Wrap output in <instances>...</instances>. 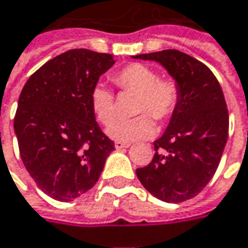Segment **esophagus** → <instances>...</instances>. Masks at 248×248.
<instances>
[{"instance_id": "esophagus-1", "label": "esophagus", "mask_w": 248, "mask_h": 248, "mask_svg": "<svg viewBox=\"0 0 248 248\" xmlns=\"http://www.w3.org/2000/svg\"><path fill=\"white\" fill-rule=\"evenodd\" d=\"M130 144H126V142H121V141H117L115 142V148L117 149H124V148H129Z\"/></svg>"}]
</instances>
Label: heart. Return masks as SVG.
<instances>
[{
	"mask_svg": "<svg viewBox=\"0 0 248 248\" xmlns=\"http://www.w3.org/2000/svg\"><path fill=\"white\" fill-rule=\"evenodd\" d=\"M114 81L124 91L137 93L136 112L145 114L133 119H119L111 124L117 117L114 95L103 84H97L91 91V107L95 117L104 124H108L107 134L121 142H133L152 137L156 126L152 118L166 119L175 110L179 100V89L171 78H159L152 67L142 63H131L121 69L114 76Z\"/></svg>",
	"mask_w": 248,
	"mask_h": 248,
	"instance_id": "b5f03b06",
	"label": "heart"
}]
</instances>
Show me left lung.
Returning a JSON list of instances; mask_svg holds the SVG:
<instances>
[{"instance_id":"obj_1","label":"left lung","mask_w":248,"mask_h":248,"mask_svg":"<svg viewBox=\"0 0 248 248\" xmlns=\"http://www.w3.org/2000/svg\"><path fill=\"white\" fill-rule=\"evenodd\" d=\"M133 58L160 63L179 89L170 124L153 142L152 161L136 170L137 178L161 201L190 200L213 178L227 144L230 118L223 89L206 65L178 50Z\"/></svg>"}]
</instances>
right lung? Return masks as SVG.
<instances>
[{
    "instance_id": "1",
    "label": "right lung",
    "mask_w": 248,
    "mask_h": 248,
    "mask_svg": "<svg viewBox=\"0 0 248 248\" xmlns=\"http://www.w3.org/2000/svg\"><path fill=\"white\" fill-rule=\"evenodd\" d=\"M114 55L75 48L57 55L25 82L15 117L20 156L39 188L70 202L93 187L115 148L96 122L91 91Z\"/></svg>"
}]
</instances>
